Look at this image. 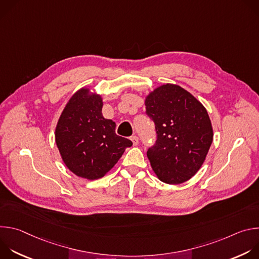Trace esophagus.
<instances>
[{
	"label": "esophagus",
	"instance_id": "obj_1",
	"mask_svg": "<svg viewBox=\"0 0 259 259\" xmlns=\"http://www.w3.org/2000/svg\"><path fill=\"white\" fill-rule=\"evenodd\" d=\"M131 140L133 142V145H137L138 144V137L137 136H132Z\"/></svg>",
	"mask_w": 259,
	"mask_h": 259
}]
</instances>
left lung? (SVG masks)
I'll return each mask as SVG.
<instances>
[{
    "label": "left lung",
    "instance_id": "1",
    "mask_svg": "<svg viewBox=\"0 0 259 259\" xmlns=\"http://www.w3.org/2000/svg\"><path fill=\"white\" fill-rule=\"evenodd\" d=\"M157 141L146 155L157 177L168 184L191 179L202 167L213 140L205 106L189 91L164 84L145 97Z\"/></svg>",
    "mask_w": 259,
    "mask_h": 259
}]
</instances>
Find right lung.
Wrapping results in <instances>:
<instances>
[{
    "mask_svg": "<svg viewBox=\"0 0 259 259\" xmlns=\"http://www.w3.org/2000/svg\"><path fill=\"white\" fill-rule=\"evenodd\" d=\"M102 97L89 88L73 94L59 117L55 141L65 166L94 180L112 169L132 141L116 134V123L102 116Z\"/></svg>",
    "mask_w": 259,
    "mask_h": 259,
    "instance_id": "right-lung-1",
    "label": "right lung"
}]
</instances>
